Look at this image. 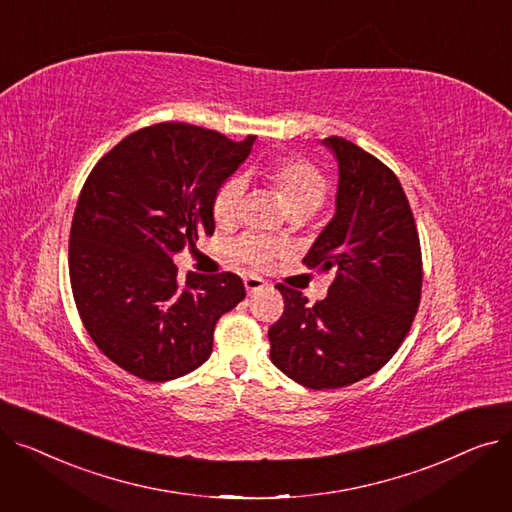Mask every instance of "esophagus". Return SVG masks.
<instances>
[{"mask_svg": "<svg viewBox=\"0 0 512 512\" xmlns=\"http://www.w3.org/2000/svg\"><path fill=\"white\" fill-rule=\"evenodd\" d=\"M265 286H267V284H265L263 278H259V276H245V288H247L249 294L259 292V290H263Z\"/></svg>", "mask_w": 512, "mask_h": 512, "instance_id": "34e87169", "label": "esophagus"}]
</instances>
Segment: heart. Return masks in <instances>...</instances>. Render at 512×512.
<instances>
[{"label": "heart", "instance_id": "1", "mask_svg": "<svg viewBox=\"0 0 512 512\" xmlns=\"http://www.w3.org/2000/svg\"><path fill=\"white\" fill-rule=\"evenodd\" d=\"M261 174L276 188V193L280 195L282 203L292 215L307 218V215H311L321 203H324L326 178L305 159H297V157L274 159L261 168ZM245 186H247L245 178L232 176L220 186V191L215 193L213 218L220 226H228L234 222L242 195H245ZM232 253L240 261L259 267V265H265L272 257H276L278 247L267 240L245 236L234 242Z\"/></svg>", "mask_w": 512, "mask_h": 512}]
</instances>
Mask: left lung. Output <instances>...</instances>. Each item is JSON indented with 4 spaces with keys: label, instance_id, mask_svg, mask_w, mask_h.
Returning <instances> with one entry per match:
<instances>
[{
    "label": "left lung",
    "instance_id": "obj_1",
    "mask_svg": "<svg viewBox=\"0 0 512 512\" xmlns=\"http://www.w3.org/2000/svg\"><path fill=\"white\" fill-rule=\"evenodd\" d=\"M338 161L336 213L303 263L334 272L328 297L309 305L278 284L284 313L267 332L270 359L313 390L351 386L382 369L405 340L421 299V247L396 174L342 137L321 141Z\"/></svg>",
    "mask_w": 512,
    "mask_h": 512
}]
</instances>
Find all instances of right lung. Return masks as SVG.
<instances>
[{"instance_id": "add662e5", "label": "right lung", "mask_w": 512, "mask_h": 512, "mask_svg": "<svg viewBox=\"0 0 512 512\" xmlns=\"http://www.w3.org/2000/svg\"><path fill=\"white\" fill-rule=\"evenodd\" d=\"M253 143L153 124L103 155L80 191L68 249L76 309L99 351L141 380L203 365L218 319L245 299L230 272L180 282L174 255L213 234V197Z\"/></svg>"}]
</instances>
